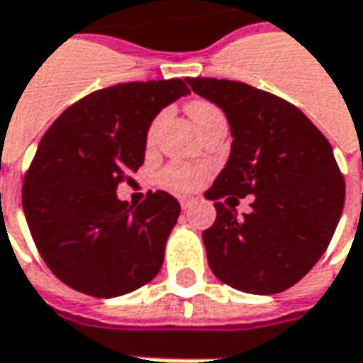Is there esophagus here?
Instances as JSON below:
<instances>
[{
  "instance_id": "34e87169",
  "label": "esophagus",
  "mask_w": 363,
  "mask_h": 363,
  "mask_svg": "<svg viewBox=\"0 0 363 363\" xmlns=\"http://www.w3.org/2000/svg\"><path fill=\"white\" fill-rule=\"evenodd\" d=\"M179 201H181L182 208H189V206H193L196 203V199H193V196H181Z\"/></svg>"
}]
</instances>
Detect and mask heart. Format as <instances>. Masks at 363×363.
<instances>
[{"mask_svg":"<svg viewBox=\"0 0 363 363\" xmlns=\"http://www.w3.org/2000/svg\"><path fill=\"white\" fill-rule=\"evenodd\" d=\"M186 112L189 116L193 118V122L199 126V130H203L206 124L215 122V120L225 118L223 110L219 106H215L213 102L208 100H191L186 104ZM164 120V112H158L155 120L150 122L148 132H146V144H155L157 140L158 128ZM206 169L205 167H199V164H186V162H169L167 167H162L158 172V181L162 182L164 186H169L172 191H193L196 189L201 181L205 179Z\"/></svg>","mask_w":363,"mask_h":363,"instance_id":"1","label":"heart"}]
</instances>
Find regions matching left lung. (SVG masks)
<instances>
[{"label":"left lung","instance_id":"obj_1","mask_svg":"<svg viewBox=\"0 0 363 363\" xmlns=\"http://www.w3.org/2000/svg\"><path fill=\"white\" fill-rule=\"evenodd\" d=\"M186 82L223 108L233 134L227 167L205 193L217 208L203 233L208 267L245 294H281L318 263L342 217L345 182L331 144L279 96L243 82ZM247 194L254 211L237 218Z\"/></svg>","mask_w":363,"mask_h":363}]
</instances>
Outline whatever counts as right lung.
<instances>
[{
	"instance_id": "right-lung-1",
	"label": "right lung",
	"mask_w": 363,
	"mask_h": 363,
	"mask_svg": "<svg viewBox=\"0 0 363 363\" xmlns=\"http://www.w3.org/2000/svg\"><path fill=\"white\" fill-rule=\"evenodd\" d=\"M184 94L179 78L116 84L74 102L42 136L21 203L45 265L72 289L118 297L157 277L181 205L164 191L130 205L116 189L143 167L152 118Z\"/></svg>"
}]
</instances>
